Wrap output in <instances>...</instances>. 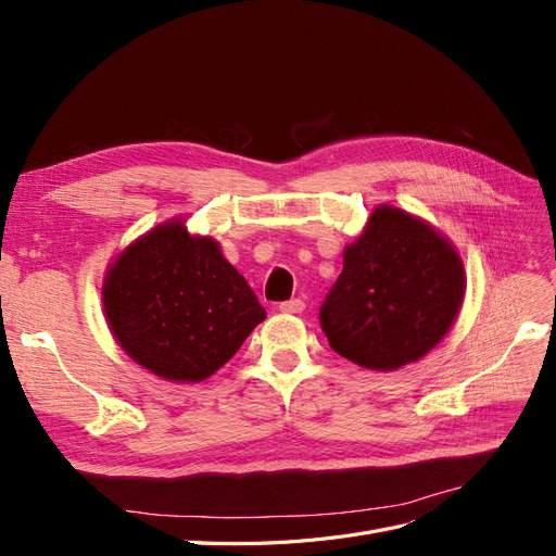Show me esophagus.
Here are the masks:
<instances>
[{
	"instance_id": "obj_1",
	"label": "esophagus",
	"mask_w": 556,
	"mask_h": 556,
	"mask_svg": "<svg viewBox=\"0 0 556 556\" xmlns=\"http://www.w3.org/2000/svg\"><path fill=\"white\" fill-rule=\"evenodd\" d=\"M304 308H306V304L301 299H290V301H282V304H280L282 313H301Z\"/></svg>"
}]
</instances>
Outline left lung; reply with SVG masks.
Returning <instances> with one entry per match:
<instances>
[{"label":"left lung","instance_id":"8db88e82","mask_svg":"<svg viewBox=\"0 0 556 556\" xmlns=\"http://www.w3.org/2000/svg\"><path fill=\"white\" fill-rule=\"evenodd\" d=\"M464 292L462 257L443 233L382 204L345 248L319 325L341 357L371 371H394L443 341Z\"/></svg>","mask_w":556,"mask_h":556}]
</instances>
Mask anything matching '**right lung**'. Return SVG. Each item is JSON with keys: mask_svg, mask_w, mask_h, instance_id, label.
I'll use <instances>...</instances> for the list:
<instances>
[{"mask_svg": "<svg viewBox=\"0 0 556 556\" xmlns=\"http://www.w3.org/2000/svg\"><path fill=\"white\" fill-rule=\"evenodd\" d=\"M102 301L127 355L172 382L213 376L266 317L217 241L192 237L182 217L150 229L115 257Z\"/></svg>", "mask_w": 556, "mask_h": 556, "instance_id": "obj_1", "label": "right lung"}]
</instances>
